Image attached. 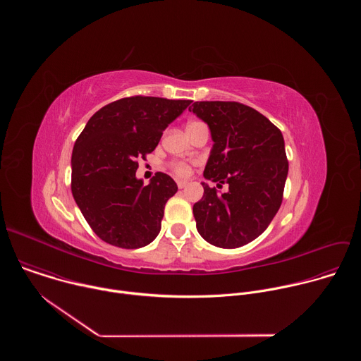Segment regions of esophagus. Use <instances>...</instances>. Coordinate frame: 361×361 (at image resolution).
<instances>
[{"instance_id": "obj_1", "label": "esophagus", "mask_w": 361, "mask_h": 361, "mask_svg": "<svg viewBox=\"0 0 361 361\" xmlns=\"http://www.w3.org/2000/svg\"><path fill=\"white\" fill-rule=\"evenodd\" d=\"M177 185H178V188H184L185 185H187V181H183V180H178L177 181Z\"/></svg>"}]
</instances>
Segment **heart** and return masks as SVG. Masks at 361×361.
I'll use <instances>...</instances> for the list:
<instances>
[{
    "label": "heart",
    "mask_w": 361,
    "mask_h": 361,
    "mask_svg": "<svg viewBox=\"0 0 361 361\" xmlns=\"http://www.w3.org/2000/svg\"><path fill=\"white\" fill-rule=\"evenodd\" d=\"M198 124H201V123H200V121H190V123L187 124V130H190V128H192V127H195V126H198ZM170 169H171V171H173L177 177H181V178H185V177H188V176L191 174V163L184 161V160H176V161H173V163L170 164Z\"/></svg>",
    "instance_id": "heart-1"
}]
</instances>
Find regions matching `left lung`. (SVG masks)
Listing matches in <instances>:
<instances>
[{
    "instance_id": "8db88e82",
    "label": "left lung",
    "mask_w": 361,
    "mask_h": 361,
    "mask_svg": "<svg viewBox=\"0 0 361 361\" xmlns=\"http://www.w3.org/2000/svg\"><path fill=\"white\" fill-rule=\"evenodd\" d=\"M192 113L214 141L204 177L228 184L217 194L204 185L192 213L200 235L213 245L237 248L259 237L277 214L288 173L281 131L237 101H195Z\"/></svg>"
}]
</instances>
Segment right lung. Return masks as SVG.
I'll return each instance as SVG.
<instances>
[{"instance_id": "right-lung-1", "label": "right lung", "mask_w": 361, "mask_h": 361, "mask_svg": "<svg viewBox=\"0 0 361 361\" xmlns=\"http://www.w3.org/2000/svg\"><path fill=\"white\" fill-rule=\"evenodd\" d=\"M190 104L191 99L134 95L110 102L88 120L73 148L71 191L102 241L140 248L159 235L166 202L178 187L164 173L142 185L135 171Z\"/></svg>"}]
</instances>
